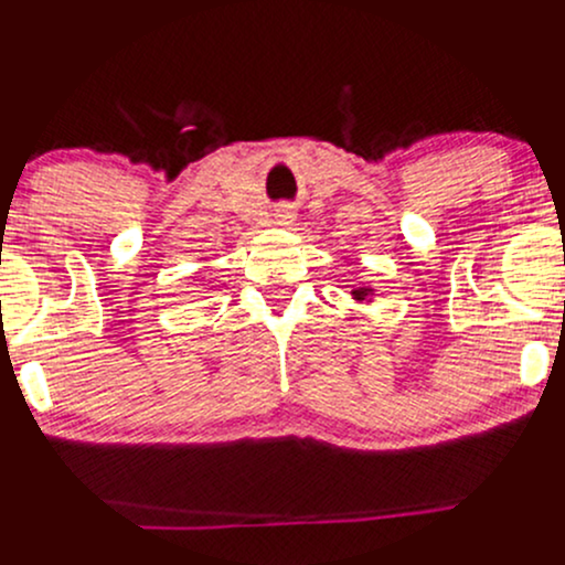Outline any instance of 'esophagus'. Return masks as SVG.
I'll return each mask as SVG.
<instances>
[{
  "label": "esophagus",
  "mask_w": 565,
  "mask_h": 565,
  "mask_svg": "<svg viewBox=\"0 0 565 565\" xmlns=\"http://www.w3.org/2000/svg\"><path fill=\"white\" fill-rule=\"evenodd\" d=\"M296 222V209L290 203H280L275 209V224H280V227H290V224Z\"/></svg>",
  "instance_id": "1"
}]
</instances>
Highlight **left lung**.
<instances>
[{
	"mask_svg": "<svg viewBox=\"0 0 565 565\" xmlns=\"http://www.w3.org/2000/svg\"><path fill=\"white\" fill-rule=\"evenodd\" d=\"M351 296H354V301H370V296H375V290L373 288H354L351 290Z\"/></svg>",
	"mask_w": 565,
	"mask_h": 565,
	"instance_id": "obj_1",
	"label": "left lung"
}]
</instances>
